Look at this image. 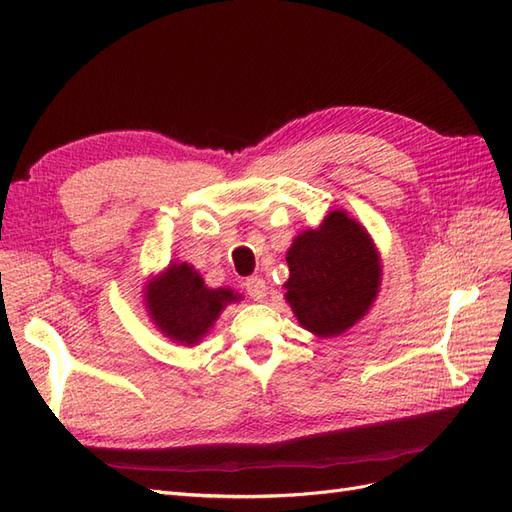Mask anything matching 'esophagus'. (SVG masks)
<instances>
[{"mask_svg":"<svg viewBox=\"0 0 512 512\" xmlns=\"http://www.w3.org/2000/svg\"><path fill=\"white\" fill-rule=\"evenodd\" d=\"M245 292L250 294L254 301H262L267 297V282L262 280V277H250V280H245Z\"/></svg>","mask_w":512,"mask_h":512,"instance_id":"34e87169","label":"esophagus"}]
</instances>
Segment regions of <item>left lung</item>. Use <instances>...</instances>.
<instances>
[{
	"instance_id": "8db88e82",
	"label": "left lung",
	"mask_w": 512,
	"mask_h": 512,
	"mask_svg": "<svg viewBox=\"0 0 512 512\" xmlns=\"http://www.w3.org/2000/svg\"><path fill=\"white\" fill-rule=\"evenodd\" d=\"M286 303L316 337H337L367 316L382 284L380 252L365 226L344 209L292 239Z\"/></svg>"
}]
</instances>
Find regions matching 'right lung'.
Returning a JSON list of instances; mask_svg holds the SVG:
<instances>
[{"mask_svg": "<svg viewBox=\"0 0 512 512\" xmlns=\"http://www.w3.org/2000/svg\"><path fill=\"white\" fill-rule=\"evenodd\" d=\"M243 297L232 288H209L188 262H170L145 284V309L156 329L181 346H198L222 309Z\"/></svg>", "mask_w": 512, "mask_h": 512, "instance_id": "obj_1", "label": "right lung"}]
</instances>
